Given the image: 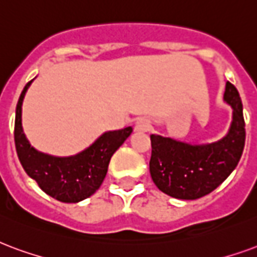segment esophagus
<instances>
[{
  "label": "esophagus",
  "mask_w": 257,
  "mask_h": 257,
  "mask_svg": "<svg viewBox=\"0 0 257 257\" xmlns=\"http://www.w3.org/2000/svg\"><path fill=\"white\" fill-rule=\"evenodd\" d=\"M151 129V122H150V119L147 118H139L135 123V132H148Z\"/></svg>",
  "instance_id": "esophagus-1"
}]
</instances>
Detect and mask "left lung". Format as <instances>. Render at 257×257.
<instances>
[{
	"label": "left lung",
	"instance_id": "1",
	"mask_svg": "<svg viewBox=\"0 0 257 257\" xmlns=\"http://www.w3.org/2000/svg\"><path fill=\"white\" fill-rule=\"evenodd\" d=\"M223 100L233 110L227 134L212 143L193 144L151 135L150 173L159 191L181 200H195L218 188L240 162L245 121L240 94L226 83Z\"/></svg>",
	"mask_w": 257,
	"mask_h": 257
}]
</instances>
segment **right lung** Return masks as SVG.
I'll return each mask as SVG.
<instances>
[{
	"label": "right lung",
	"instance_id": "obj_1",
	"mask_svg": "<svg viewBox=\"0 0 257 257\" xmlns=\"http://www.w3.org/2000/svg\"><path fill=\"white\" fill-rule=\"evenodd\" d=\"M34 80L28 81L16 106L15 144L19 161L42 191L62 203H79L99 189L113 154L131 136L134 129L104 132L80 153L69 157H54L32 147L22 125V106L26 92Z\"/></svg>",
	"mask_w": 257,
	"mask_h": 257
}]
</instances>
